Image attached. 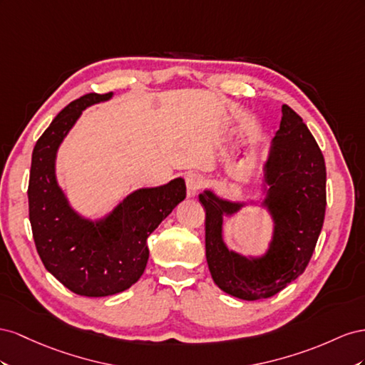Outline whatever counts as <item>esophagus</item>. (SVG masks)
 Returning <instances> with one entry per match:
<instances>
[{
  "instance_id": "obj_1",
  "label": "esophagus",
  "mask_w": 365,
  "mask_h": 365,
  "mask_svg": "<svg viewBox=\"0 0 365 365\" xmlns=\"http://www.w3.org/2000/svg\"><path fill=\"white\" fill-rule=\"evenodd\" d=\"M185 182H186V188H188V194L192 197L203 186V177L197 173H190L186 174Z\"/></svg>"
}]
</instances>
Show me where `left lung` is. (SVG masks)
<instances>
[{
	"instance_id": "8db88e82",
	"label": "left lung",
	"mask_w": 365,
	"mask_h": 365,
	"mask_svg": "<svg viewBox=\"0 0 365 365\" xmlns=\"http://www.w3.org/2000/svg\"><path fill=\"white\" fill-rule=\"evenodd\" d=\"M279 130L264 165L267 185L263 205L274 218L269 251L246 258L229 251L222 238L225 215L243 203H232L205 191L199 200L206 211V262L214 283L240 299L277 295L307 267L326 214V163L307 125L289 106L281 107Z\"/></svg>"
}]
</instances>
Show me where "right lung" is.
<instances>
[{"label": "right lung", "mask_w": 365, "mask_h": 365, "mask_svg": "<svg viewBox=\"0 0 365 365\" xmlns=\"http://www.w3.org/2000/svg\"><path fill=\"white\" fill-rule=\"evenodd\" d=\"M113 93H88L70 102L35 145L29 179V218L41 262L71 292L108 297L142 277L148 262L147 238L186 195L183 179L127 195L98 222L71 210L55 175L56 151L84 108Z\"/></svg>", "instance_id": "obj_1"}]
</instances>
